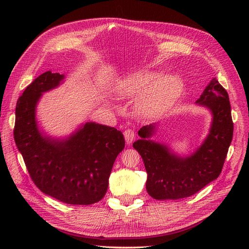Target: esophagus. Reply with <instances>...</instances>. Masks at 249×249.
I'll return each instance as SVG.
<instances>
[{"mask_svg": "<svg viewBox=\"0 0 249 249\" xmlns=\"http://www.w3.org/2000/svg\"><path fill=\"white\" fill-rule=\"evenodd\" d=\"M124 136H125V140L127 144H131L133 142V140L135 139V132L134 130L132 129H126L124 132Z\"/></svg>", "mask_w": 249, "mask_h": 249, "instance_id": "1", "label": "esophagus"}]
</instances>
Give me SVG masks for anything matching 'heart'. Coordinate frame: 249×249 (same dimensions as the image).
Returning <instances> with one entry per match:
<instances>
[{
  "instance_id": "obj_1",
  "label": "heart",
  "mask_w": 249,
  "mask_h": 249,
  "mask_svg": "<svg viewBox=\"0 0 249 249\" xmlns=\"http://www.w3.org/2000/svg\"><path fill=\"white\" fill-rule=\"evenodd\" d=\"M137 71L127 74L119 82L117 93L123 98L139 99V109L145 116H155L174 106L182 91V82L176 74Z\"/></svg>"
}]
</instances>
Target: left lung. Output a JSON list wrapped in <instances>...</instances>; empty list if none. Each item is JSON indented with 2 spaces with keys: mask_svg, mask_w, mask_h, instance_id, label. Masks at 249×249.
<instances>
[{
  "mask_svg": "<svg viewBox=\"0 0 249 249\" xmlns=\"http://www.w3.org/2000/svg\"><path fill=\"white\" fill-rule=\"evenodd\" d=\"M196 103L211 111L213 121L203 144L191 155L181 158L165 144L147 139L154 133V124L143 126L138 131L141 139L133 143L147 173L146 191L155 200L188 198L222 172L233 137L227 90L213 78Z\"/></svg>",
  "mask_w": 249,
  "mask_h": 249,
  "instance_id": "8db88e82",
  "label": "left lung"
}]
</instances>
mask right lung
<instances>
[{
  "mask_svg": "<svg viewBox=\"0 0 249 249\" xmlns=\"http://www.w3.org/2000/svg\"><path fill=\"white\" fill-rule=\"evenodd\" d=\"M64 78L46 71L25 89L16 105L14 139L30 178L44 194L71 205H90L103 199L114 161L125 146L121 131L88 122L65 139L39 131L35 110L42 93Z\"/></svg>",
  "mask_w": 249,
  "mask_h": 249,
  "instance_id": "add662e5",
  "label": "right lung"
}]
</instances>
